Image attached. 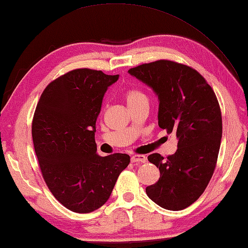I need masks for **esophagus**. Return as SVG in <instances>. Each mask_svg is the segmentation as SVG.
I'll return each instance as SVG.
<instances>
[{
	"label": "esophagus",
	"mask_w": 248,
	"mask_h": 248,
	"mask_svg": "<svg viewBox=\"0 0 248 248\" xmlns=\"http://www.w3.org/2000/svg\"><path fill=\"white\" fill-rule=\"evenodd\" d=\"M131 162L132 163H146L147 162V157L145 155H133V156L131 157Z\"/></svg>",
	"instance_id": "esophagus-1"
}]
</instances>
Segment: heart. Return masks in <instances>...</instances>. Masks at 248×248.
<instances>
[{
	"label": "heart",
	"mask_w": 248,
	"mask_h": 248,
	"mask_svg": "<svg viewBox=\"0 0 248 248\" xmlns=\"http://www.w3.org/2000/svg\"><path fill=\"white\" fill-rule=\"evenodd\" d=\"M124 99L129 107L140 102H148V96L142 90L138 88H130L124 92Z\"/></svg>",
	"instance_id": "obj_1"
}]
</instances>
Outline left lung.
I'll return each mask as SVG.
<instances>
[{"mask_svg": "<svg viewBox=\"0 0 248 248\" xmlns=\"http://www.w3.org/2000/svg\"><path fill=\"white\" fill-rule=\"evenodd\" d=\"M129 73L157 94L158 125L178 138L174 154L148 156L160 175L147 195L165 209H185L203 194L216 169L222 138L217 98L202 75L183 63L162 59Z\"/></svg>", "mask_w": 248, "mask_h": 248, "instance_id": "obj_1", "label": "left lung"}]
</instances>
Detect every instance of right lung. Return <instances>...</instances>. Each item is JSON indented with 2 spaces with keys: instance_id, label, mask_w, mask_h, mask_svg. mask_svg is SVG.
<instances>
[{
  "instance_id": "right-lung-1",
  "label": "right lung",
  "mask_w": 248,
  "mask_h": 248,
  "mask_svg": "<svg viewBox=\"0 0 248 248\" xmlns=\"http://www.w3.org/2000/svg\"><path fill=\"white\" fill-rule=\"evenodd\" d=\"M118 75L77 68L53 80L40 97L31 124L34 151L46 186L74 212L89 214L110 198L128 154L100 156L96 120Z\"/></svg>"
}]
</instances>
